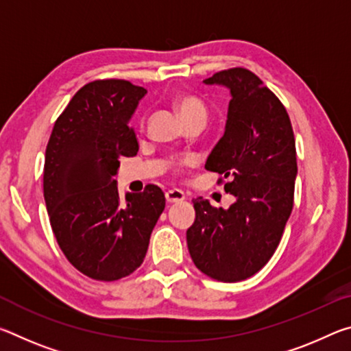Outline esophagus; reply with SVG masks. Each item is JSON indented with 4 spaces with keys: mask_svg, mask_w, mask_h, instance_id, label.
I'll list each match as a JSON object with an SVG mask.
<instances>
[{
    "mask_svg": "<svg viewBox=\"0 0 351 351\" xmlns=\"http://www.w3.org/2000/svg\"><path fill=\"white\" fill-rule=\"evenodd\" d=\"M165 199H167L169 204H175V203H181V201L186 199V195L181 190L173 189V190H169V192H165Z\"/></svg>",
    "mask_w": 351,
    "mask_h": 351,
    "instance_id": "34e87169",
    "label": "esophagus"
}]
</instances>
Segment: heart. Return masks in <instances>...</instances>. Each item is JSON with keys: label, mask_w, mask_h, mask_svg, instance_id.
Returning a JSON list of instances; mask_svg holds the SVG:
<instances>
[{"label": "heart", "mask_w": 351, "mask_h": 351, "mask_svg": "<svg viewBox=\"0 0 351 351\" xmlns=\"http://www.w3.org/2000/svg\"><path fill=\"white\" fill-rule=\"evenodd\" d=\"M176 108L180 111L184 123L193 121V119H204L206 121V108L204 105L201 104V100H198L197 97L181 96L176 100ZM190 162H192V159L190 158H180V159H175V161H171V167L175 170H180L182 167H186V165H189Z\"/></svg>", "instance_id": "1"}]
</instances>
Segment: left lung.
I'll return each mask as SVG.
<instances>
[{
	"label": "left lung",
	"mask_w": 351,
	"mask_h": 351,
	"mask_svg": "<svg viewBox=\"0 0 351 351\" xmlns=\"http://www.w3.org/2000/svg\"><path fill=\"white\" fill-rule=\"evenodd\" d=\"M206 85L229 88L223 138L206 169L221 175L235 197L229 209L193 199L197 212L187 246L197 268L219 282L246 280L274 255L294 204L295 141L287 110L257 75L245 68L219 71Z\"/></svg>",
	"instance_id": "1"
}]
</instances>
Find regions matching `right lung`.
<instances>
[{"label":"right lung","instance_id":"1","mask_svg":"<svg viewBox=\"0 0 351 351\" xmlns=\"http://www.w3.org/2000/svg\"><path fill=\"white\" fill-rule=\"evenodd\" d=\"M147 94L128 80H94L74 94L54 123L45 154L43 193L52 232L69 263L112 282L139 268L165 207L158 186L119 197L122 156L139 150L130 121Z\"/></svg>","mask_w":351,"mask_h":351}]
</instances>
